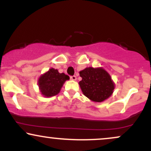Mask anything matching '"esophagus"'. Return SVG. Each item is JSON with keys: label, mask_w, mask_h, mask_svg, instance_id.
I'll return each mask as SVG.
<instances>
[{"label": "esophagus", "mask_w": 151, "mask_h": 151, "mask_svg": "<svg viewBox=\"0 0 151 151\" xmlns=\"http://www.w3.org/2000/svg\"><path fill=\"white\" fill-rule=\"evenodd\" d=\"M70 79L71 80H73V81H76L77 80V77L76 76H72V77H70Z\"/></svg>", "instance_id": "esophagus-1"}]
</instances>
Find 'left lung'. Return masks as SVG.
<instances>
[{
  "mask_svg": "<svg viewBox=\"0 0 151 151\" xmlns=\"http://www.w3.org/2000/svg\"><path fill=\"white\" fill-rule=\"evenodd\" d=\"M82 78L79 82L84 96L94 102H102L110 97L115 84L110 74L102 67H86L79 72Z\"/></svg>",
  "mask_w": 151,
  "mask_h": 151,
  "instance_id": "left-lung-1",
  "label": "left lung"
}]
</instances>
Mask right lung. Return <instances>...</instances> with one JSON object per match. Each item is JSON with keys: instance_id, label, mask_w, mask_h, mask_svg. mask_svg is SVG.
Wrapping results in <instances>:
<instances>
[{"instance_id": "right-lung-1", "label": "right lung", "mask_w": 151, "mask_h": 151, "mask_svg": "<svg viewBox=\"0 0 151 151\" xmlns=\"http://www.w3.org/2000/svg\"><path fill=\"white\" fill-rule=\"evenodd\" d=\"M70 77L65 73H60L58 70L50 69L39 77L38 86L41 94L45 97H51L60 93L62 86Z\"/></svg>"}]
</instances>
